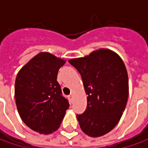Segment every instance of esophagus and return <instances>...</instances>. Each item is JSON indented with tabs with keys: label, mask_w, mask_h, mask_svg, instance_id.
<instances>
[{
	"label": "esophagus",
	"mask_w": 148,
	"mask_h": 148,
	"mask_svg": "<svg viewBox=\"0 0 148 148\" xmlns=\"http://www.w3.org/2000/svg\"><path fill=\"white\" fill-rule=\"evenodd\" d=\"M73 98H74V95H71L69 96V99H70L71 103H72V102H73Z\"/></svg>",
	"instance_id": "34e87169"
}]
</instances>
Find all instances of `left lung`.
<instances>
[{
	"instance_id": "1",
	"label": "left lung",
	"mask_w": 148,
	"mask_h": 148,
	"mask_svg": "<svg viewBox=\"0 0 148 148\" xmlns=\"http://www.w3.org/2000/svg\"><path fill=\"white\" fill-rule=\"evenodd\" d=\"M82 76L87 106L77 115L82 132L92 138L110 133L119 122L128 97V77L119 55L99 49L68 61Z\"/></svg>"
}]
</instances>
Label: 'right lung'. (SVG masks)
Returning a JSON list of instances; mask_svg holds the SVG:
<instances>
[{
    "label": "right lung",
    "instance_id": "right-lung-1",
    "mask_svg": "<svg viewBox=\"0 0 148 148\" xmlns=\"http://www.w3.org/2000/svg\"><path fill=\"white\" fill-rule=\"evenodd\" d=\"M66 60L41 52L21 67L14 83L15 104L22 121L40 134L60 127L69 103L62 95L57 76Z\"/></svg>",
    "mask_w": 148,
    "mask_h": 148
}]
</instances>
